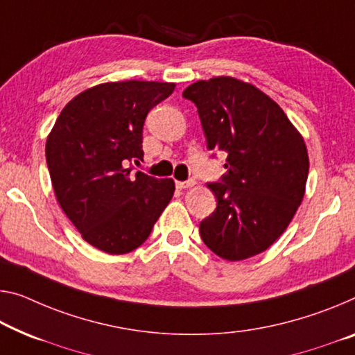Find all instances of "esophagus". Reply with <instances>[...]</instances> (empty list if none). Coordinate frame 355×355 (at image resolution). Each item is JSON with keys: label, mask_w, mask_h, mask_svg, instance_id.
Here are the masks:
<instances>
[{"label": "esophagus", "mask_w": 355, "mask_h": 355, "mask_svg": "<svg viewBox=\"0 0 355 355\" xmlns=\"http://www.w3.org/2000/svg\"><path fill=\"white\" fill-rule=\"evenodd\" d=\"M192 185H195L193 179H189V181H176L178 189H189V187H192Z\"/></svg>", "instance_id": "obj_1"}]
</instances>
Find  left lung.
<instances>
[{
  "instance_id": "obj_1",
  "label": "left lung",
  "mask_w": 355,
  "mask_h": 355,
  "mask_svg": "<svg viewBox=\"0 0 355 355\" xmlns=\"http://www.w3.org/2000/svg\"><path fill=\"white\" fill-rule=\"evenodd\" d=\"M195 103L209 150L227 154V173L208 187L217 208L200 222L203 243L236 261L268 249L302 203L309 160L302 135L257 87L212 78L182 94Z\"/></svg>"
}]
</instances>
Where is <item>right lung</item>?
Returning a JSON list of instances; mask_svg holds the SVG:
<instances>
[{"label":"right lung","instance_id":"obj_1","mask_svg":"<svg viewBox=\"0 0 355 355\" xmlns=\"http://www.w3.org/2000/svg\"><path fill=\"white\" fill-rule=\"evenodd\" d=\"M174 84L123 80L74 96L46 143L53 192L73 225L107 254L139 248L174 193L173 179L133 171L143 160L147 114Z\"/></svg>","mask_w":355,"mask_h":355}]
</instances>
